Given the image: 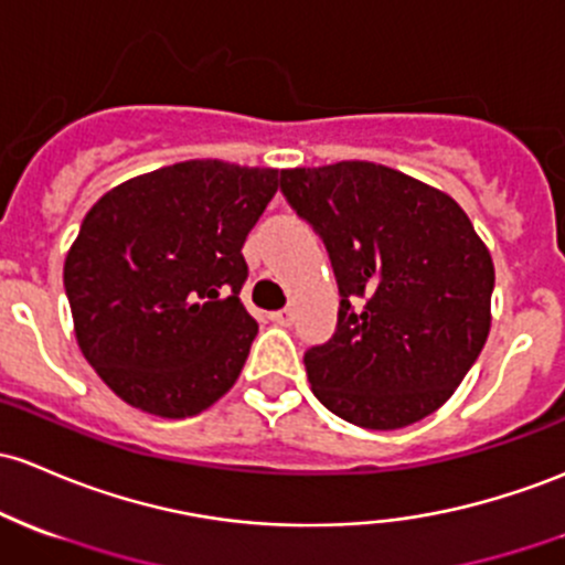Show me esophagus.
Masks as SVG:
<instances>
[{
    "label": "esophagus",
    "mask_w": 565,
    "mask_h": 565,
    "mask_svg": "<svg viewBox=\"0 0 565 565\" xmlns=\"http://www.w3.org/2000/svg\"><path fill=\"white\" fill-rule=\"evenodd\" d=\"M269 318H271V323H277V326L294 323V312H290V309H277V312H271Z\"/></svg>",
    "instance_id": "1"
}]
</instances>
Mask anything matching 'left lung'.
<instances>
[{"label":"left lung","instance_id":"8db88e82","mask_svg":"<svg viewBox=\"0 0 565 565\" xmlns=\"http://www.w3.org/2000/svg\"><path fill=\"white\" fill-rule=\"evenodd\" d=\"M280 191L329 250L337 331L305 353L318 402L393 430L452 396L490 331L493 258L455 199L372 161L282 169Z\"/></svg>","mask_w":565,"mask_h":565}]
</instances>
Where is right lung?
I'll use <instances>...</instances> for the list:
<instances>
[{
	"instance_id": "right-lung-1",
	"label": "right lung",
	"mask_w": 565,
	"mask_h": 565,
	"mask_svg": "<svg viewBox=\"0 0 565 565\" xmlns=\"http://www.w3.org/2000/svg\"><path fill=\"white\" fill-rule=\"evenodd\" d=\"M277 169L183 161L107 191L66 253L83 355L115 396L193 417L234 385L258 333L242 307L247 234Z\"/></svg>"
}]
</instances>
